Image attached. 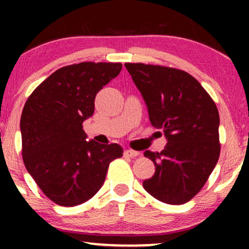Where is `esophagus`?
Instances as JSON below:
<instances>
[{
  "label": "esophagus",
  "instance_id": "1",
  "mask_svg": "<svg viewBox=\"0 0 249 249\" xmlns=\"http://www.w3.org/2000/svg\"><path fill=\"white\" fill-rule=\"evenodd\" d=\"M124 155L130 156V158H136V156L139 155V152L132 151V149H125V151H124Z\"/></svg>",
  "mask_w": 249,
  "mask_h": 249
}]
</instances>
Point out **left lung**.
I'll list each match as a JSON object with an SVG mask.
<instances>
[{
	"mask_svg": "<svg viewBox=\"0 0 249 249\" xmlns=\"http://www.w3.org/2000/svg\"><path fill=\"white\" fill-rule=\"evenodd\" d=\"M147 107L153 127L162 129L161 153L145 151L155 173L142 181L160 202L180 205L193 198L209 179L220 155V117L216 105L198 81L182 70L125 63Z\"/></svg>",
	"mask_w": 249,
	"mask_h": 249,
	"instance_id": "obj_1",
	"label": "left lung"
}]
</instances>
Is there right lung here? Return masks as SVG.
<instances>
[{"instance_id": "obj_1", "label": "right lung", "mask_w": 249, "mask_h": 249, "mask_svg": "<svg viewBox=\"0 0 249 249\" xmlns=\"http://www.w3.org/2000/svg\"><path fill=\"white\" fill-rule=\"evenodd\" d=\"M121 69V63L105 62L63 67L23 107V163L42 192L61 206L90 199L103 185L110 162L122 156L120 145L86 141L83 129V122L94 114L96 94Z\"/></svg>"}]
</instances>
